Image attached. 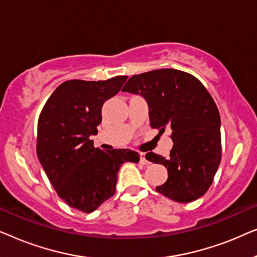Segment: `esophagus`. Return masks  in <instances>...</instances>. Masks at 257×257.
<instances>
[{"mask_svg":"<svg viewBox=\"0 0 257 257\" xmlns=\"http://www.w3.org/2000/svg\"><path fill=\"white\" fill-rule=\"evenodd\" d=\"M139 161H140V164H142V165H150V161L146 159L145 154H144V153H140V160Z\"/></svg>","mask_w":257,"mask_h":257,"instance_id":"34e87169","label":"esophagus"}]
</instances>
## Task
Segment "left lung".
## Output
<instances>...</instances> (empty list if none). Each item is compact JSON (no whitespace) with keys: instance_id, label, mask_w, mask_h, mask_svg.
<instances>
[{"instance_id":"1","label":"left lung","mask_w":257,"mask_h":257,"mask_svg":"<svg viewBox=\"0 0 257 257\" xmlns=\"http://www.w3.org/2000/svg\"><path fill=\"white\" fill-rule=\"evenodd\" d=\"M121 91L145 98L153 128L159 133L172 130L167 159L153 152L145 156L168 171L167 181L157 192L177 202L202 196L221 161L220 113L203 84L180 70L160 69L132 76Z\"/></svg>"}]
</instances>
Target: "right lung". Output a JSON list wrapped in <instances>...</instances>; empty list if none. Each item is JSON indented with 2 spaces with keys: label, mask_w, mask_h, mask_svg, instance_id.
Listing matches in <instances>:
<instances>
[{
  "label": "right lung",
  "mask_w": 257,
  "mask_h": 257,
  "mask_svg": "<svg viewBox=\"0 0 257 257\" xmlns=\"http://www.w3.org/2000/svg\"><path fill=\"white\" fill-rule=\"evenodd\" d=\"M126 79L66 80L49 97L38 118V160L59 198L80 212H93L113 196L121 165L139 161L135 151H101L90 139L98 133L103 104Z\"/></svg>",
  "instance_id": "right-lung-1"
}]
</instances>
